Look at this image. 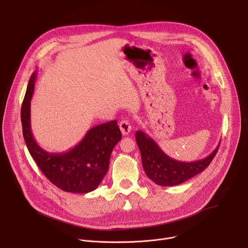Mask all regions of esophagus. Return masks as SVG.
<instances>
[{"label": "esophagus", "mask_w": 248, "mask_h": 248, "mask_svg": "<svg viewBox=\"0 0 248 248\" xmlns=\"http://www.w3.org/2000/svg\"><path fill=\"white\" fill-rule=\"evenodd\" d=\"M120 128H121V131L124 135H127L128 133H130L131 131V124L129 123V121L127 120H123L121 123H120Z\"/></svg>", "instance_id": "obj_1"}]
</instances>
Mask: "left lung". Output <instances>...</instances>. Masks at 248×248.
I'll list each match as a JSON object with an SVG mask.
<instances>
[{
	"instance_id": "left-lung-1",
	"label": "left lung",
	"mask_w": 248,
	"mask_h": 248,
	"mask_svg": "<svg viewBox=\"0 0 248 248\" xmlns=\"http://www.w3.org/2000/svg\"><path fill=\"white\" fill-rule=\"evenodd\" d=\"M135 139L142 160V166L148 178L161 186L181 185L203 171L214 159L220 147L204 159L193 162H181L169 157L145 132H135Z\"/></svg>"
}]
</instances>
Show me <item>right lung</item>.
Returning <instances> with one entry per match:
<instances>
[{
	"instance_id": "obj_1",
	"label": "right lung",
	"mask_w": 248,
	"mask_h": 248,
	"mask_svg": "<svg viewBox=\"0 0 248 248\" xmlns=\"http://www.w3.org/2000/svg\"><path fill=\"white\" fill-rule=\"evenodd\" d=\"M37 75V70L32 74L21 106L27 149L46 178L60 189L72 193L93 191L107 173L112 151L122 139L118 123L111 121L90 128L80 142L66 152H47L37 144L30 125V101Z\"/></svg>"
}]
</instances>
